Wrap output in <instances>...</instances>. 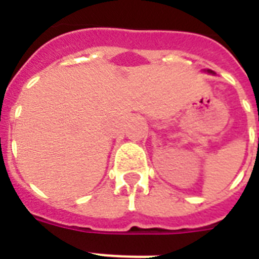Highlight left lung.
I'll return each instance as SVG.
<instances>
[{
    "label": "left lung",
    "instance_id": "8db88e82",
    "mask_svg": "<svg viewBox=\"0 0 259 259\" xmlns=\"http://www.w3.org/2000/svg\"><path fill=\"white\" fill-rule=\"evenodd\" d=\"M209 72H212V71H209Z\"/></svg>",
    "mask_w": 259,
    "mask_h": 259
}]
</instances>
